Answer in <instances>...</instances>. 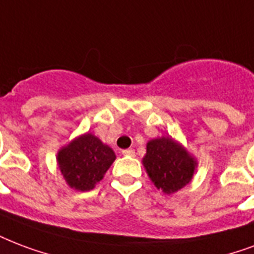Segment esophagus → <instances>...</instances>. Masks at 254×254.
I'll use <instances>...</instances> for the list:
<instances>
[{"instance_id": "obj_1", "label": "esophagus", "mask_w": 254, "mask_h": 254, "mask_svg": "<svg viewBox=\"0 0 254 254\" xmlns=\"http://www.w3.org/2000/svg\"><path fill=\"white\" fill-rule=\"evenodd\" d=\"M123 154L124 156H127V157H134L135 152L134 149H125V150H123Z\"/></svg>"}]
</instances>
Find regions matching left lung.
<instances>
[{
    "label": "left lung",
    "mask_w": 254,
    "mask_h": 254,
    "mask_svg": "<svg viewBox=\"0 0 254 254\" xmlns=\"http://www.w3.org/2000/svg\"><path fill=\"white\" fill-rule=\"evenodd\" d=\"M142 162L153 184L166 194L190 183L197 166L196 160L187 149L170 137L149 141Z\"/></svg>",
    "instance_id": "8db88e82"
}]
</instances>
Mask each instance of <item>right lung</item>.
<instances>
[{"label":"right lung","mask_w":254,"mask_h":254,"mask_svg":"<svg viewBox=\"0 0 254 254\" xmlns=\"http://www.w3.org/2000/svg\"><path fill=\"white\" fill-rule=\"evenodd\" d=\"M116 160L113 149L105 145L92 133L77 137L57 153L58 168L70 188L88 191L98 181Z\"/></svg>","instance_id":"add662e5"}]
</instances>
